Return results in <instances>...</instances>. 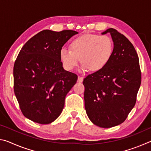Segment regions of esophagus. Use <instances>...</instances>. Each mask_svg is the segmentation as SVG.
Returning <instances> with one entry per match:
<instances>
[{
    "label": "esophagus",
    "instance_id": "34e87169",
    "mask_svg": "<svg viewBox=\"0 0 151 151\" xmlns=\"http://www.w3.org/2000/svg\"><path fill=\"white\" fill-rule=\"evenodd\" d=\"M83 76H78L77 82H78V83H82V82H83Z\"/></svg>",
    "mask_w": 151,
    "mask_h": 151
}]
</instances>
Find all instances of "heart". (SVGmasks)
I'll return each instance as SVG.
<instances>
[{
	"instance_id": "1",
	"label": "heart",
	"mask_w": 151,
	"mask_h": 151,
	"mask_svg": "<svg viewBox=\"0 0 151 151\" xmlns=\"http://www.w3.org/2000/svg\"><path fill=\"white\" fill-rule=\"evenodd\" d=\"M113 42L107 35L86 34L76 38L70 44V49L60 50V58L64 68L70 70L83 63L82 72L90 69L93 72L101 70L106 65L113 52Z\"/></svg>"
}]
</instances>
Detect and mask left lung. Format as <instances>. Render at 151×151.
Wrapping results in <instances>:
<instances>
[{"label":"left lung","mask_w":151,"mask_h":151,"mask_svg":"<svg viewBox=\"0 0 151 151\" xmlns=\"http://www.w3.org/2000/svg\"><path fill=\"white\" fill-rule=\"evenodd\" d=\"M110 33L114 43L112 57L101 70L83 80L85 106L89 119L102 128L123 122L133 109L141 83L139 59L126 37L114 29Z\"/></svg>","instance_id":"1"}]
</instances>
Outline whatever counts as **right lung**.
<instances>
[{
  "label": "right lung",
  "mask_w": 151,
  "mask_h": 151,
  "mask_svg": "<svg viewBox=\"0 0 151 151\" xmlns=\"http://www.w3.org/2000/svg\"><path fill=\"white\" fill-rule=\"evenodd\" d=\"M78 32L44 30L29 39L15 60L14 91L23 115L46 124L59 116L78 76L64 69L60 52Z\"/></svg>",
  "instance_id": "right-lung-1"
}]
</instances>
